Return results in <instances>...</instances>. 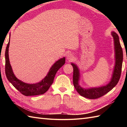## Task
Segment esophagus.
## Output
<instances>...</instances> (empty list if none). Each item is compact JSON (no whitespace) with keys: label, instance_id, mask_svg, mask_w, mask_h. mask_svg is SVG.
Segmentation results:
<instances>
[{"label":"esophagus","instance_id":"1","mask_svg":"<svg viewBox=\"0 0 127 127\" xmlns=\"http://www.w3.org/2000/svg\"><path fill=\"white\" fill-rule=\"evenodd\" d=\"M73 58H74V56L71 53H69L66 56V59L69 61H70L72 60V59H73Z\"/></svg>","mask_w":127,"mask_h":127}]
</instances>
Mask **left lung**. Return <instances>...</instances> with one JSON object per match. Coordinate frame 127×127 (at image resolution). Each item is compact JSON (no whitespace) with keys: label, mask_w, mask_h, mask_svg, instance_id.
<instances>
[{"label":"left lung","mask_w":127,"mask_h":127,"mask_svg":"<svg viewBox=\"0 0 127 127\" xmlns=\"http://www.w3.org/2000/svg\"><path fill=\"white\" fill-rule=\"evenodd\" d=\"M111 35L114 39L115 62L111 78L109 83L106 85L98 87H91L88 88H82L79 83L81 75L79 67L76 64L73 63H71L74 69V86L77 92L85 98L94 99L103 96L116 86L120 79L123 59V51L120 44L119 36L118 34L116 33L115 32L112 31L111 32Z\"/></svg>","instance_id":"obj_1"}]
</instances>
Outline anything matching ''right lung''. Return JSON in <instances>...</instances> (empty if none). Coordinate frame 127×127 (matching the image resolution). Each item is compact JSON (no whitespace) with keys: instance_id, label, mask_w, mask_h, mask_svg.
<instances>
[{"instance_id":"right-lung-1","label":"right lung","mask_w":127,"mask_h":127,"mask_svg":"<svg viewBox=\"0 0 127 127\" xmlns=\"http://www.w3.org/2000/svg\"><path fill=\"white\" fill-rule=\"evenodd\" d=\"M10 39L5 51V74L9 82L25 96H32L41 95L48 91L53 83L54 78L58 70L63 66L65 62V58L63 57L56 61L51 66L47 75L41 81L36 83H25L18 79L13 73L11 65L10 63L9 57V48Z\"/></svg>"}]
</instances>
